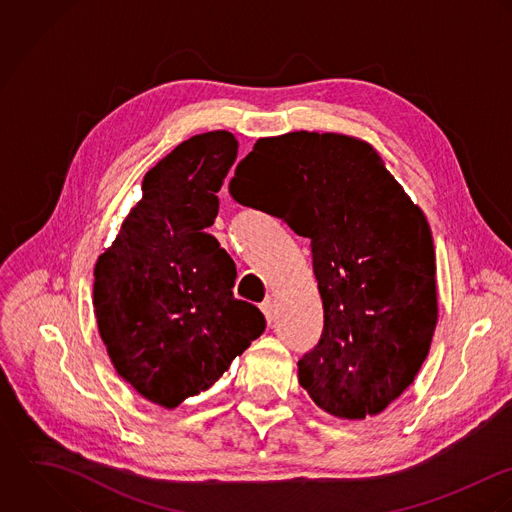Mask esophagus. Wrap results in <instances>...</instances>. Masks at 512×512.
Segmentation results:
<instances>
[{"label": "esophagus", "instance_id": "1", "mask_svg": "<svg viewBox=\"0 0 512 512\" xmlns=\"http://www.w3.org/2000/svg\"><path fill=\"white\" fill-rule=\"evenodd\" d=\"M261 310H263V314H265L267 322L271 324V322H273V318H275V307H273V301H271V299L263 301V303H261Z\"/></svg>", "mask_w": 512, "mask_h": 512}]
</instances>
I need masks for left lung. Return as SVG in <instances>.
Masks as SVG:
<instances>
[{
    "label": "left lung",
    "mask_w": 512,
    "mask_h": 512,
    "mask_svg": "<svg viewBox=\"0 0 512 512\" xmlns=\"http://www.w3.org/2000/svg\"><path fill=\"white\" fill-rule=\"evenodd\" d=\"M229 192L310 239L324 328L299 360V384L334 417L382 413L417 376L437 326L423 211L372 144L336 132L259 138Z\"/></svg>",
    "instance_id": "1"
}]
</instances>
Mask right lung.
<instances>
[{"label": "right lung", "instance_id": "add662e5", "mask_svg": "<svg viewBox=\"0 0 512 512\" xmlns=\"http://www.w3.org/2000/svg\"><path fill=\"white\" fill-rule=\"evenodd\" d=\"M237 146L231 132L211 130L166 154L95 265L93 305L110 362L162 408L209 390L265 330L261 310L233 297V259L205 233Z\"/></svg>", "mask_w": 512, "mask_h": 512}]
</instances>
